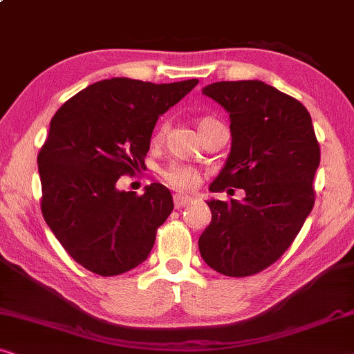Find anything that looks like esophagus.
Masks as SVG:
<instances>
[{"mask_svg": "<svg viewBox=\"0 0 354 354\" xmlns=\"http://www.w3.org/2000/svg\"><path fill=\"white\" fill-rule=\"evenodd\" d=\"M173 201H175V207L176 208H181V207H186L189 202H192V198L189 197V196H181V194H175Z\"/></svg>", "mask_w": 354, "mask_h": 354, "instance_id": "esophagus-1", "label": "esophagus"}]
</instances>
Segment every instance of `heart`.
Returning a JSON list of instances; mask_svg holds the SVG:
<instances>
[{"label":"heart","mask_w":354,"mask_h":354,"mask_svg":"<svg viewBox=\"0 0 354 354\" xmlns=\"http://www.w3.org/2000/svg\"><path fill=\"white\" fill-rule=\"evenodd\" d=\"M205 122H210V118H203L198 125H202V123H205ZM165 128H167L165 125H162L160 129H158L156 134V141H160V139L163 138ZM162 175H163V179H165V181L170 184L171 187L178 189V191H191V189L197 187V184L201 183V175H198V171L194 170V168H189V167L171 165L170 168H167Z\"/></svg>","instance_id":"b5f03b06"}]
</instances>
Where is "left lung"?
I'll list each match as a JSON object with an SVG mask.
<instances>
[{
	"label": "left lung",
	"mask_w": 354,
	"mask_h": 354,
	"mask_svg": "<svg viewBox=\"0 0 354 354\" xmlns=\"http://www.w3.org/2000/svg\"><path fill=\"white\" fill-rule=\"evenodd\" d=\"M202 94L220 104L231 122V151L208 189L237 187L245 197L207 201L212 221L198 237V250L221 274H257L290 247L315 205L321 151L311 115L260 80L216 82Z\"/></svg>",
	"instance_id": "obj_1"
}]
</instances>
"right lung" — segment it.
Here are the masks:
<instances>
[{
	"label": "right lung",
	"mask_w": 354,
	"mask_h": 354,
	"mask_svg": "<svg viewBox=\"0 0 354 354\" xmlns=\"http://www.w3.org/2000/svg\"><path fill=\"white\" fill-rule=\"evenodd\" d=\"M197 83L101 80L54 113L38 153L41 212L83 268L117 276L146 261L157 227L173 210V197L160 183L136 196L120 191L117 181L142 165L158 117Z\"/></svg>",
	"instance_id": "obj_1"
}]
</instances>
